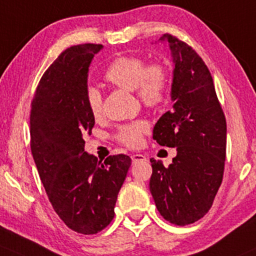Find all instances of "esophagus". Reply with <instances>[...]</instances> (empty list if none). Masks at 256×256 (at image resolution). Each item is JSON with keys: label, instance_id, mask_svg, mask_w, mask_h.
Segmentation results:
<instances>
[{"label": "esophagus", "instance_id": "1", "mask_svg": "<svg viewBox=\"0 0 256 256\" xmlns=\"http://www.w3.org/2000/svg\"><path fill=\"white\" fill-rule=\"evenodd\" d=\"M130 158H132V162H133V164H136V162H146V158L142 154H133Z\"/></svg>", "mask_w": 256, "mask_h": 256}]
</instances>
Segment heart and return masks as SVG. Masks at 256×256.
Listing matches in <instances>:
<instances>
[{
	"instance_id": "b5f03b06",
	"label": "heart",
	"mask_w": 256,
	"mask_h": 256,
	"mask_svg": "<svg viewBox=\"0 0 256 256\" xmlns=\"http://www.w3.org/2000/svg\"><path fill=\"white\" fill-rule=\"evenodd\" d=\"M104 78L113 85L128 91H136V97L146 107H158L166 100L168 76L162 65H148L144 59L134 55L120 56L113 60L104 71ZM86 104L94 118L102 113V96L96 88H88L85 94ZM148 124L144 120H136L120 128L118 142L129 148L139 146L143 143Z\"/></svg>"
}]
</instances>
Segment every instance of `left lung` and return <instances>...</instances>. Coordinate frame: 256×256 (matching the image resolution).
<instances>
[{"label":"left lung","mask_w":256,"mask_h":256,"mask_svg":"<svg viewBox=\"0 0 256 256\" xmlns=\"http://www.w3.org/2000/svg\"><path fill=\"white\" fill-rule=\"evenodd\" d=\"M166 42L174 62L172 110L159 118L152 138L162 146L176 148L165 168L150 159L149 188L160 214L176 226L201 220L212 207L223 180L226 123L210 70L198 54L171 34Z\"/></svg>","instance_id":"8db88e82"}]
</instances>
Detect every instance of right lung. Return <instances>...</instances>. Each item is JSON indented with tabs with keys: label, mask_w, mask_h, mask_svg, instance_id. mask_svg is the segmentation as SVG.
Wrapping results in <instances>:
<instances>
[{
	"label": "right lung",
	"mask_w": 256,
	"mask_h": 256,
	"mask_svg": "<svg viewBox=\"0 0 256 256\" xmlns=\"http://www.w3.org/2000/svg\"><path fill=\"white\" fill-rule=\"evenodd\" d=\"M101 44L68 48L44 72L30 110V149L55 212L70 229L96 234L114 217L118 192L132 160L104 162L85 152L94 118L86 104L88 68Z\"/></svg>",
	"instance_id": "1"
}]
</instances>
